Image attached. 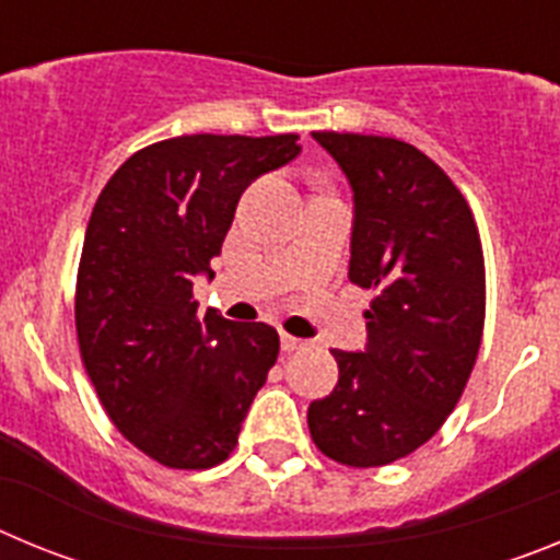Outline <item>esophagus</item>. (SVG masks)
I'll return each mask as SVG.
<instances>
[{"label":"esophagus","mask_w":560,"mask_h":560,"mask_svg":"<svg viewBox=\"0 0 560 560\" xmlns=\"http://www.w3.org/2000/svg\"><path fill=\"white\" fill-rule=\"evenodd\" d=\"M280 345H283V350L285 353H294V350H303L305 345H308V341L305 339H296V336H291V334H280Z\"/></svg>","instance_id":"34e87169"}]
</instances>
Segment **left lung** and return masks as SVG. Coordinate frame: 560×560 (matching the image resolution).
Listing matches in <instances>:
<instances>
[{
    "label": "left lung",
    "instance_id": "left-lung-1",
    "mask_svg": "<svg viewBox=\"0 0 560 560\" xmlns=\"http://www.w3.org/2000/svg\"><path fill=\"white\" fill-rule=\"evenodd\" d=\"M353 187L350 280L373 291L364 353L330 350L339 384L308 407L325 457L378 468L446 423L482 345L485 257L463 192L395 137L314 131Z\"/></svg>",
    "mask_w": 560,
    "mask_h": 560
}]
</instances>
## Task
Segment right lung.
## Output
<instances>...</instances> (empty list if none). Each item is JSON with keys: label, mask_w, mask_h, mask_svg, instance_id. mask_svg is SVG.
<instances>
[{"label": "right lung", "mask_w": 560, "mask_h": 560, "mask_svg": "<svg viewBox=\"0 0 560 560\" xmlns=\"http://www.w3.org/2000/svg\"><path fill=\"white\" fill-rule=\"evenodd\" d=\"M296 133H190L128 156L83 237L75 330L97 398L128 443L167 468L224 463L275 368L271 325L199 316L196 275L221 255L241 192L300 153Z\"/></svg>", "instance_id": "obj_1"}]
</instances>
